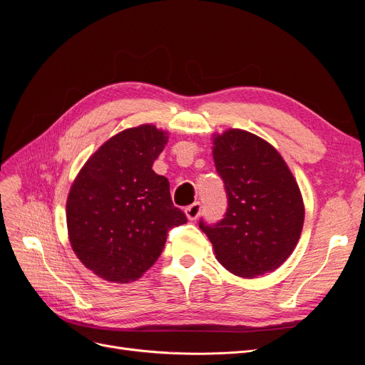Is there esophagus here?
<instances>
[{
	"mask_svg": "<svg viewBox=\"0 0 365 365\" xmlns=\"http://www.w3.org/2000/svg\"><path fill=\"white\" fill-rule=\"evenodd\" d=\"M184 212H185L187 219H189V220H195L197 216H200V213H201V204H200V202H195V204L187 207V208L184 210Z\"/></svg>",
	"mask_w": 365,
	"mask_h": 365,
	"instance_id": "1",
	"label": "esophagus"
}]
</instances>
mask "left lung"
<instances>
[{
	"label": "left lung",
	"mask_w": 365,
	"mask_h": 365,
	"mask_svg": "<svg viewBox=\"0 0 365 365\" xmlns=\"http://www.w3.org/2000/svg\"><path fill=\"white\" fill-rule=\"evenodd\" d=\"M213 160L228 208L216 225L200 228L217 262L244 279L277 269L295 250L304 222L300 187L267 140L244 129L213 134Z\"/></svg>",
	"instance_id": "1"
}]
</instances>
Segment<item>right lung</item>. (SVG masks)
Here are the masks:
<instances>
[{
  "label": "right lung",
  "instance_id": "obj_1",
  "mask_svg": "<svg viewBox=\"0 0 365 365\" xmlns=\"http://www.w3.org/2000/svg\"><path fill=\"white\" fill-rule=\"evenodd\" d=\"M169 132L140 125L105 141L71 184L67 228L73 251L98 277L128 283L157 262L168 231L187 222L169 181L152 170Z\"/></svg>",
  "mask_w": 365,
  "mask_h": 365
}]
</instances>
